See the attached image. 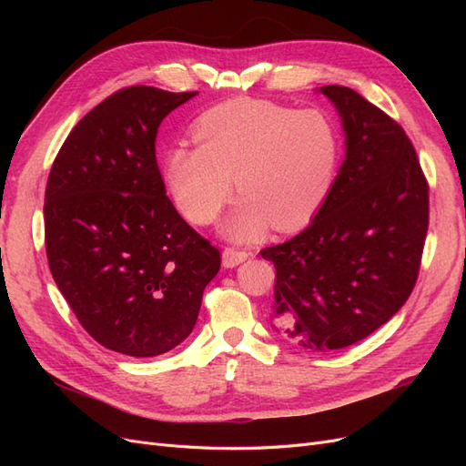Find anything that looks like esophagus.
Wrapping results in <instances>:
<instances>
[{"label":"esophagus","instance_id":"obj_1","mask_svg":"<svg viewBox=\"0 0 466 466\" xmlns=\"http://www.w3.org/2000/svg\"><path fill=\"white\" fill-rule=\"evenodd\" d=\"M250 257V252L247 250H237V248H225L221 255V264L223 268H235L241 262H245Z\"/></svg>","mask_w":466,"mask_h":466}]
</instances>
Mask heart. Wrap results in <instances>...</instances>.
Wrapping results in <instances>:
<instances>
[{"mask_svg":"<svg viewBox=\"0 0 466 466\" xmlns=\"http://www.w3.org/2000/svg\"><path fill=\"white\" fill-rule=\"evenodd\" d=\"M196 147L177 146L163 159V180L192 223L208 225L235 190L241 194L221 233L237 243L305 228L334 187L340 137L315 110L237 98L196 120Z\"/></svg>","mask_w":466,"mask_h":466,"instance_id":"heart-1","label":"heart"}]
</instances>
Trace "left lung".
I'll return each mask as SVG.
<instances>
[{
    "label": "left lung",
    "mask_w": 466,
    "mask_h": 466,
    "mask_svg": "<svg viewBox=\"0 0 466 466\" xmlns=\"http://www.w3.org/2000/svg\"><path fill=\"white\" fill-rule=\"evenodd\" d=\"M334 105L344 161L309 228L264 248L276 268L272 327L311 351L356 344L412 293L428 233V182L410 139L383 110L342 86Z\"/></svg>",
    "instance_id": "1"
}]
</instances>
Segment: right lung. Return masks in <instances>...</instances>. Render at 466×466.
<instances>
[{"instance_id":"obj_1","label":"right lung","mask_w":466,"mask_h":466,"mask_svg":"<svg viewBox=\"0 0 466 466\" xmlns=\"http://www.w3.org/2000/svg\"><path fill=\"white\" fill-rule=\"evenodd\" d=\"M196 93L128 87L67 136L45 196L56 286L98 344L132 358L192 332L219 250L178 216L155 159L163 118Z\"/></svg>"}]
</instances>
